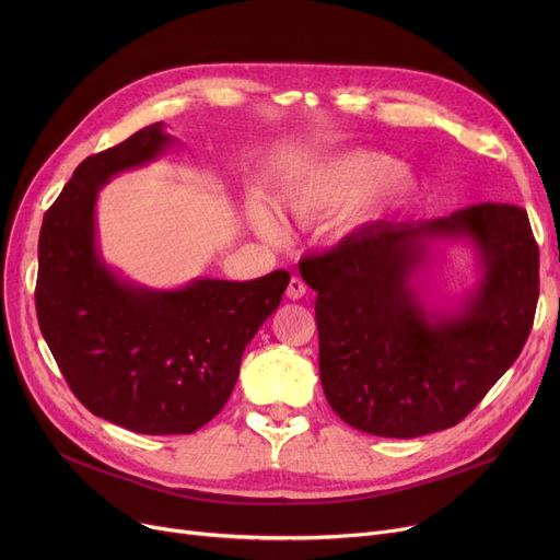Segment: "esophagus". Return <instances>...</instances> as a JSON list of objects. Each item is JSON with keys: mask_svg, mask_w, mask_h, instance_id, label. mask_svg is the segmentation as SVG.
<instances>
[{"mask_svg": "<svg viewBox=\"0 0 560 560\" xmlns=\"http://www.w3.org/2000/svg\"><path fill=\"white\" fill-rule=\"evenodd\" d=\"M306 295V283L300 277H292L288 288H285V298L288 300H302Z\"/></svg>", "mask_w": 560, "mask_h": 560, "instance_id": "esophagus-1", "label": "esophagus"}]
</instances>
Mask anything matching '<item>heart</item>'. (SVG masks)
<instances>
[{
	"instance_id": "1",
	"label": "heart",
	"mask_w": 560,
	"mask_h": 560,
	"mask_svg": "<svg viewBox=\"0 0 560 560\" xmlns=\"http://www.w3.org/2000/svg\"><path fill=\"white\" fill-rule=\"evenodd\" d=\"M413 192L410 174L395 159L381 152L357 150L315 163L304 174L281 186V201L298 220H322L345 213L365 198L368 215H384L399 209ZM254 229L268 241H281L283 229L277 218L256 203L252 209Z\"/></svg>"
}]
</instances>
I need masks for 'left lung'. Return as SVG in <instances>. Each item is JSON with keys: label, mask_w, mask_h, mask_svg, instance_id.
<instances>
[{"label": "left lung", "mask_w": 560, "mask_h": 560, "mask_svg": "<svg viewBox=\"0 0 560 560\" xmlns=\"http://www.w3.org/2000/svg\"><path fill=\"white\" fill-rule=\"evenodd\" d=\"M435 237L476 245L482 281L452 316L423 311L412 275ZM540 254L520 206L481 201L429 222L378 224L300 260L317 292L319 381L338 418L384 438L458 424L532 334Z\"/></svg>", "instance_id": "obj_1"}]
</instances>
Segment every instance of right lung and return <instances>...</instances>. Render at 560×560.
I'll return each instance as SVG.
<instances>
[{
	"label": "right lung",
	"instance_id": "obj_1",
	"mask_svg": "<svg viewBox=\"0 0 560 560\" xmlns=\"http://www.w3.org/2000/svg\"><path fill=\"white\" fill-rule=\"evenodd\" d=\"M170 142L156 122L88 156L49 206L38 241L36 313L58 370L93 416L144 435L192 433L220 413L245 347L290 281L275 270L147 290L106 268L95 243L97 190Z\"/></svg>",
	"mask_w": 560,
	"mask_h": 560
}]
</instances>
